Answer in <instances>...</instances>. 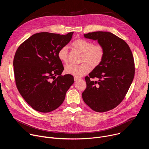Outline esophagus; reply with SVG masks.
<instances>
[{"instance_id": "1", "label": "esophagus", "mask_w": 149, "mask_h": 149, "mask_svg": "<svg viewBox=\"0 0 149 149\" xmlns=\"http://www.w3.org/2000/svg\"><path fill=\"white\" fill-rule=\"evenodd\" d=\"M81 78H78V77H74V80L75 81H77L78 80H79V79H80Z\"/></svg>"}]
</instances>
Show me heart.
Returning a JSON list of instances; mask_svg holds the SVG:
<instances>
[{"instance_id": "heart-1", "label": "heart", "mask_w": 149, "mask_h": 149, "mask_svg": "<svg viewBox=\"0 0 149 149\" xmlns=\"http://www.w3.org/2000/svg\"><path fill=\"white\" fill-rule=\"evenodd\" d=\"M71 46L73 48L82 53L79 65L70 64L65 67V72L75 77H79L88 73L91 70V66L95 68L98 66L104 56L103 47L99 45H94L90 40L78 39L74 40ZM58 57L63 63L68 61V50L66 46L61 47L58 52Z\"/></svg>"}]
</instances>
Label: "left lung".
Wrapping results in <instances>:
<instances>
[{"label":"left lung","instance_id":"obj_1","mask_svg":"<svg viewBox=\"0 0 149 149\" xmlns=\"http://www.w3.org/2000/svg\"><path fill=\"white\" fill-rule=\"evenodd\" d=\"M97 40L104 56L85 79L87 88L82 94L84 101L95 111L102 113L116 107L124 98L134 76V62L129 46L109 32L97 31L84 35ZM95 77L97 80H94Z\"/></svg>","mask_w":149,"mask_h":149}]
</instances>
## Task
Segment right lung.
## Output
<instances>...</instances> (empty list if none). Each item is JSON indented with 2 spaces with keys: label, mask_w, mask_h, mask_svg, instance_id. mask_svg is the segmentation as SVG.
I'll return each mask as SVG.
<instances>
[{
  "label": "right lung",
  "mask_w": 149,
  "mask_h": 149,
  "mask_svg": "<svg viewBox=\"0 0 149 149\" xmlns=\"http://www.w3.org/2000/svg\"><path fill=\"white\" fill-rule=\"evenodd\" d=\"M73 33H35L15 53L13 67L17 88L38 111L49 113L58 108L74 84L72 75H61L63 67L58 57L59 49L69 43Z\"/></svg>",
  "instance_id": "right-lung-1"
}]
</instances>
